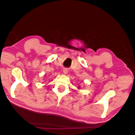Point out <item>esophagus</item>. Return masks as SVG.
Masks as SVG:
<instances>
[{
  "label": "esophagus",
  "instance_id": "esophagus-1",
  "mask_svg": "<svg viewBox=\"0 0 135 135\" xmlns=\"http://www.w3.org/2000/svg\"><path fill=\"white\" fill-rule=\"evenodd\" d=\"M63 71L64 74H67L68 72V69H64Z\"/></svg>",
  "mask_w": 135,
  "mask_h": 135
}]
</instances>
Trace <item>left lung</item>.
Masks as SVG:
<instances>
[{
    "instance_id": "obj_1",
    "label": "left lung",
    "mask_w": 135,
    "mask_h": 135,
    "mask_svg": "<svg viewBox=\"0 0 135 135\" xmlns=\"http://www.w3.org/2000/svg\"><path fill=\"white\" fill-rule=\"evenodd\" d=\"M78 89H80V86H78Z\"/></svg>"
}]
</instances>
